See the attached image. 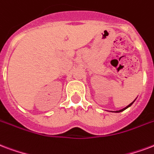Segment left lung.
I'll list each match as a JSON object with an SVG mask.
<instances>
[{
	"label": "left lung",
	"mask_w": 154,
	"mask_h": 154,
	"mask_svg": "<svg viewBox=\"0 0 154 154\" xmlns=\"http://www.w3.org/2000/svg\"><path fill=\"white\" fill-rule=\"evenodd\" d=\"M135 100H136V99H135ZM135 100H134V101H133V102H132V103H130L129 105H127V106H126V108H124V109H121V110H118V111H115L114 112H122V111H124V110H125V109H127V108H129L130 106H131V105H132V103H134V102H135Z\"/></svg>",
	"instance_id": "1"
}]
</instances>
